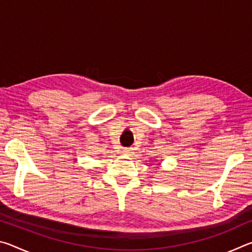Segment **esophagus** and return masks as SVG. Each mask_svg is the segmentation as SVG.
I'll use <instances>...</instances> for the list:
<instances>
[{"label": "esophagus", "mask_w": 252, "mask_h": 252, "mask_svg": "<svg viewBox=\"0 0 252 252\" xmlns=\"http://www.w3.org/2000/svg\"><path fill=\"white\" fill-rule=\"evenodd\" d=\"M123 153H125V155H126V156H130V155H132V153H133V149H132V148H125V149H123Z\"/></svg>", "instance_id": "1"}]
</instances>
